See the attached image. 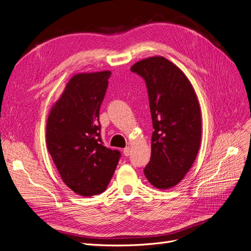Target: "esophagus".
<instances>
[{
  "label": "esophagus",
  "instance_id": "1",
  "mask_svg": "<svg viewBox=\"0 0 251 251\" xmlns=\"http://www.w3.org/2000/svg\"><path fill=\"white\" fill-rule=\"evenodd\" d=\"M123 153H124L125 156H129V155H130V148H129V147L125 148V149L123 150Z\"/></svg>",
  "mask_w": 251,
  "mask_h": 251
}]
</instances>
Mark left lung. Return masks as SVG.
<instances>
[{
  "instance_id": "left-lung-1",
  "label": "left lung",
  "mask_w": 251,
  "mask_h": 251,
  "mask_svg": "<svg viewBox=\"0 0 251 251\" xmlns=\"http://www.w3.org/2000/svg\"><path fill=\"white\" fill-rule=\"evenodd\" d=\"M131 71L147 85L154 131L151 158L144 170L154 187L169 189L183 180L201 146L198 97L183 71L163 57L136 62Z\"/></svg>"
}]
</instances>
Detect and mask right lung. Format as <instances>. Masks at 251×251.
I'll return each mask as SVG.
<instances>
[{
	"label": "right lung",
	"mask_w": 251,
	"mask_h": 251,
	"mask_svg": "<svg viewBox=\"0 0 251 251\" xmlns=\"http://www.w3.org/2000/svg\"><path fill=\"white\" fill-rule=\"evenodd\" d=\"M111 72L77 73L52 105L46 123V147L63 182L82 197L103 192L121 153L103 146L99 109Z\"/></svg>",
	"instance_id": "right-lung-1"
}]
</instances>
